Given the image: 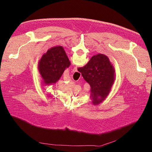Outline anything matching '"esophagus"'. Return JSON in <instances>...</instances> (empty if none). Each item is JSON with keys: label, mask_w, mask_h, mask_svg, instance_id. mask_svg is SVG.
Segmentation results:
<instances>
[{"label": "esophagus", "mask_w": 152, "mask_h": 152, "mask_svg": "<svg viewBox=\"0 0 152 152\" xmlns=\"http://www.w3.org/2000/svg\"><path fill=\"white\" fill-rule=\"evenodd\" d=\"M77 66H75L74 68H73V72H77Z\"/></svg>", "instance_id": "esophagus-1"}]
</instances>
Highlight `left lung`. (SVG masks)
I'll use <instances>...</instances> for the list:
<instances>
[{
    "instance_id": "obj_1",
    "label": "left lung",
    "mask_w": 152,
    "mask_h": 152,
    "mask_svg": "<svg viewBox=\"0 0 152 152\" xmlns=\"http://www.w3.org/2000/svg\"><path fill=\"white\" fill-rule=\"evenodd\" d=\"M70 65L67 55L61 46H55L44 54L39 62L38 69L45 85L56 83L64 71Z\"/></svg>"
}]
</instances>
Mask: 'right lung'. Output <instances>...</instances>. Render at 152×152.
<instances>
[{
  "label": "right lung",
  "instance_id": "add662e5",
  "mask_svg": "<svg viewBox=\"0 0 152 152\" xmlns=\"http://www.w3.org/2000/svg\"><path fill=\"white\" fill-rule=\"evenodd\" d=\"M91 86L92 103L96 105L107 97L115 81V69L103 54H95L83 67L78 68Z\"/></svg>",
  "mask_w": 152,
  "mask_h": 152
}]
</instances>
